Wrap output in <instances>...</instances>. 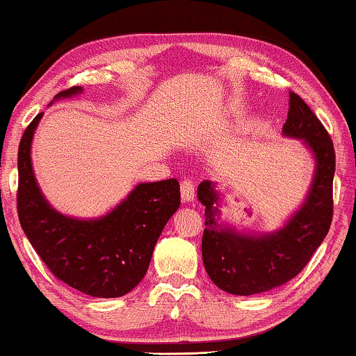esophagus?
<instances>
[{
	"label": "esophagus",
	"instance_id": "34e87169",
	"mask_svg": "<svg viewBox=\"0 0 356 356\" xmlns=\"http://www.w3.org/2000/svg\"><path fill=\"white\" fill-rule=\"evenodd\" d=\"M179 189H181V200L183 202H191L195 200V181L191 178L181 179V184H179Z\"/></svg>",
	"mask_w": 356,
	"mask_h": 356
}]
</instances>
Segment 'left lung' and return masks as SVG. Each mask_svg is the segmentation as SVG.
Returning <instances> with one entry per match:
<instances>
[{"label": "left lung", "instance_id": "obj_1", "mask_svg": "<svg viewBox=\"0 0 356 356\" xmlns=\"http://www.w3.org/2000/svg\"><path fill=\"white\" fill-rule=\"evenodd\" d=\"M283 132L304 138L317 160L307 201L278 232L252 237L220 229L218 191L214 183L197 186V200L204 204L202 261L218 288L238 296L266 293L280 288L301 273L314 252L324 242L334 214V142L301 96L289 91V109Z\"/></svg>", "mask_w": 356, "mask_h": 356}]
</instances>
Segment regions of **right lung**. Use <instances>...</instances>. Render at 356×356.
Here are the masks:
<instances>
[{"label":"right lung","mask_w":356,"mask_h":356,"mask_svg":"<svg viewBox=\"0 0 356 356\" xmlns=\"http://www.w3.org/2000/svg\"><path fill=\"white\" fill-rule=\"evenodd\" d=\"M73 86L55 98L80 93ZM42 113L26 127L17 152V216L37 255L60 281L88 296L119 298L144 278L161 230L179 207V183H140L113 212L78 220L54 211L37 188L31 142Z\"/></svg>","instance_id":"obj_1"}]
</instances>
